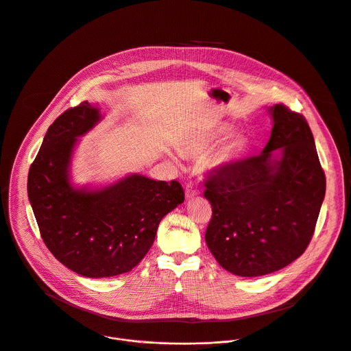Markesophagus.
Returning <instances> with one entry per match:
<instances>
[{
	"instance_id": "1",
	"label": "esophagus",
	"mask_w": 351,
	"mask_h": 351,
	"mask_svg": "<svg viewBox=\"0 0 351 351\" xmlns=\"http://www.w3.org/2000/svg\"><path fill=\"white\" fill-rule=\"evenodd\" d=\"M197 195H200L199 187H197L196 184H193V183H187V184H186V197H187V199H193V197H196Z\"/></svg>"
}]
</instances>
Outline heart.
I'll return each mask as SVG.
<instances>
[{"label": "heart", "instance_id": "obj_1", "mask_svg": "<svg viewBox=\"0 0 351 351\" xmlns=\"http://www.w3.org/2000/svg\"><path fill=\"white\" fill-rule=\"evenodd\" d=\"M230 132V125L224 123H213L207 124L200 129L190 133L182 149L187 155H203L210 151L215 144H218ZM245 148V138L242 136L234 134L222 141L213 155V162L215 165H224L232 159H235Z\"/></svg>", "mask_w": 351, "mask_h": 351}]
</instances>
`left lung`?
Segmentation results:
<instances>
[{
    "instance_id": "1",
    "label": "left lung",
    "mask_w": 351,
    "mask_h": 351,
    "mask_svg": "<svg viewBox=\"0 0 351 351\" xmlns=\"http://www.w3.org/2000/svg\"><path fill=\"white\" fill-rule=\"evenodd\" d=\"M269 112L273 129L262 154L217 168L204 180L213 208L206 243L222 267L241 277L265 276L298 259L326 192L305 117L284 105Z\"/></svg>"
}]
</instances>
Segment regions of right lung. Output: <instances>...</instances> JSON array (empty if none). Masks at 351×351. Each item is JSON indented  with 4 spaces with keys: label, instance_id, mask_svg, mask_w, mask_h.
<instances>
[{
    "label": "right lung",
    "instance_id": "right-lung-1",
    "mask_svg": "<svg viewBox=\"0 0 351 351\" xmlns=\"http://www.w3.org/2000/svg\"><path fill=\"white\" fill-rule=\"evenodd\" d=\"M88 102L49 127L27 175V197L43 242L77 274L102 278L136 267L154 243L161 219L184 202L178 180L134 173L102 189L74 187L70 167L77 138L101 121Z\"/></svg>",
    "mask_w": 351,
    "mask_h": 351
}]
</instances>
